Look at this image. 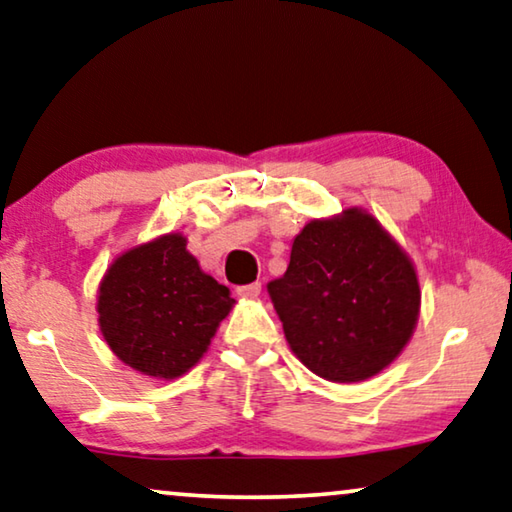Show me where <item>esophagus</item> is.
<instances>
[{
    "instance_id": "esophagus-1",
    "label": "esophagus",
    "mask_w": 512,
    "mask_h": 512,
    "mask_svg": "<svg viewBox=\"0 0 512 512\" xmlns=\"http://www.w3.org/2000/svg\"><path fill=\"white\" fill-rule=\"evenodd\" d=\"M259 292H262V282H250V285L236 287V294L243 296V299H255Z\"/></svg>"
}]
</instances>
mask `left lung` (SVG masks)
Wrapping results in <instances>:
<instances>
[{"label": "left lung", "instance_id": "1", "mask_svg": "<svg viewBox=\"0 0 512 512\" xmlns=\"http://www.w3.org/2000/svg\"><path fill=\"white\" fill-rule=\"evenodd\" d=\"M266 289L299 361L340 384L384 370L409 342L421 305L409 257L356 209L305 225L285 276Z\"/></svg>", "mask_w": 512, "mask_h": 512}]
</instances>
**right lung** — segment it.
<instances>
[{"mask_svg":"<svg viewBox=\"0 0 512 512\" xmlns=\"http://www.w3.org/2000/svg\"><path fill=\"white\" fill-rule=\"evenodd\" d=\"M232 305L230 289L202 273L186 239L167 234L110 266L98 292V322L126 365L174 379L200 361Z\"/></svg>","mask_w":512,"mask_h":512,"instance_id":"obj_1","label":"right lung"}]
</instances>
